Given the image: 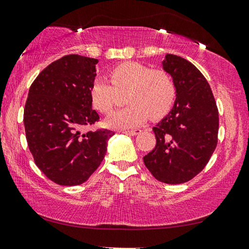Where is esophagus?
Segmentation results:
<instances>
[{
	"instance_id": "34e87169",
	"label": "esophagus",
	"mask_w": 249,
	"mask_h": 249,
	"mask_svg": "<svg viewBox=\"0 0 249 249\" xmlns=\"http://www.w3.org/2000/svg\"><path fill=\"white\" fill-rule=\"evenodd\" d=\"M141 132H142L141 129H131V131H124L123 133H125V134H128V135H137V134H140Z\"/></svg>"
}]
</instances>
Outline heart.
Segmentation results:
<instances>
[{"label":"heart","mask_w":249,"mask_h":249,"mask_svg":"<svg viewBox=\"0 0 249 249\" xmlns=\"http://www.w3.org/2000/svg\"><path fill=\"white\" fill-rule=\"evenodd\" d=\"M109 81L96 78L89 96L95 109L109 114L125 95L127 107L113 113L106 120L109 127H136L151 117L159 120L170 112L176 101L177 87L173 78L163 69H152L140 62H124L108 73Z\"/></svg>","instance_id":"1"}]
</instances>
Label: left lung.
<instances>
[{"label": "left lung", "instance_id": "obj_1", "mask_svg": "<svg viewBox=\"0 0 249 249\" xmlns=\"http://www.w3.org/2000/svg\"><path fill=\"white\" fill-rule=\"evenodd\" d=\"M163 69L173 78V108L153 127L155 147L143 158L155 179L179 184L205 169L218 142L219 114L207 79L190 61L166 54Z\"/></svg>", "mask_w": 249, "mask_h": 249}]
</instances>
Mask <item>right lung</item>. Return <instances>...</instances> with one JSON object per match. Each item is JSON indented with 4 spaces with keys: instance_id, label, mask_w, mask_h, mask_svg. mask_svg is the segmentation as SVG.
<instances>
[{
    "instance_id": "obj_1",
    "label": "right lung",
    "mask_w": 249,
    "mask_h": 249,
    "mask_svg": "<svg viewBox=\"0 0 249 249\" xmlns=\"http://www.w3.org/2000/svg\"><path fill=\"white\" fill-rule=\"evenodd\" d=\"M98 60L68 54L46 67L33 81L23 123L30 152L48 179L60 185L84 183L101 165L109 129L81 134L99 115L91 108L89 89Z\"/></svg>"
}]
</instances>
